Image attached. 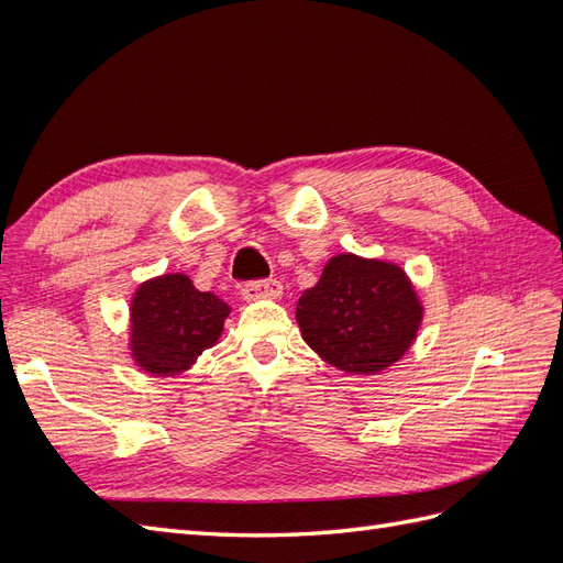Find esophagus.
Returning <instances> with one entry per match:
<instances>
[{
	"instance_id": "esophagus-1",
	"label": "esophagus",
	"mask_w": 563,
	"mask_h": 563,
	"mask_svg": "<svg viewBox=\"0 0 563 563\" xmlns=\"http://www.w3.org/2000/svg\"><path fill=\"white\" fill-rule=\"evenodd\" d=\"M282 284L277 279H261V282H249L242 286V298L244 300H261V298H269L275 300L282 296Z\"/></svg>"
}]
</instances>
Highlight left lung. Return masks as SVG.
I'll return each instance as SVG.
<instances>
[{
  "mask_svg": "<svg viewBox=\"0 0 563 563\" xmlns=\"http://www.w3.org/2000/svg\"><path fill=\"white\" fill-rule=\"evenodd\" d=\"M424 308L406 272L389 261L338 253L298 300L302 340L350 376H376L416 343Z\"/></svg>",
  "mask_w": 563,
  "mask_h": 563,
  "instance_id": "1",
  "label": "left lung"
}]
</instances>
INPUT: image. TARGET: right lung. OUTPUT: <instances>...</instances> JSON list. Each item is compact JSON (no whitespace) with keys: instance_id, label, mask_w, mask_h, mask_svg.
<instances>
[{"instance_id":"right-lung-1","label":"right lung","mask_w":563,"mask_h":563,"mask_svg":"<svg viewBox=\"0 0 563 563\" xmlns=\"http://www.w3.org/2000/svg\"><path fill=\"white\" fill-rule=\"evenodd\" d=\"M232 308L183 272L143 282L129 308V350L143 373L174 378L218 343Z\"/></svg>"}]
</instances>
